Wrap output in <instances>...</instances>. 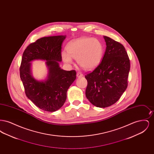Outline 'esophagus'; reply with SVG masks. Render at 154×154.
I'll return each mask as SVG.
<instances>
[{"label":"esophagus","instance_id":"esophagus-1","mask_svg":"<svg viewBox=\"0 0 154 154\" xmlns=\"http://www.w3.org/2000/svg\"><path fill=\"white\" fill-rule=\"evenodd\" d=\"M83 76V74L80 73V72H78L77 73V77H78V78H81V77H82Z\"/></svg>","mask_w":154,"mask_h":154}]
</instances>
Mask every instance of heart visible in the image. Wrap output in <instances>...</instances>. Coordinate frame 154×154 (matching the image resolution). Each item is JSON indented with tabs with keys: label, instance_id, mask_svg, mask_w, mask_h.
<instances>
[{
	"label": "heart",
	"instance_id": "heart-1",
	"mask_svg": "<svg viewBox=\"0 0 154 154\" xmlns=\"http://www.w3.org/2000/svg\"><path fill=\"white\" fill-rule=\"evenodd\" d=\"M67 52L63 51L61 57L67 65L73 63L76 59L78 64L87 70L95 68L102 59L104 48L100 40L95 38L83 37L70 42L66 47Z\"/></svg>",
	"mask_w": 154,
	"mask_h": 154
}]
</instances>
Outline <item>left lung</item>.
I'll return each mask as SVG.
<instances>
[{
  "mask_svg": "<svg viewBox=\"0 0 154 154\" xmlns=\"http://www.w3.org/2000/svg\"><path fill=\"white\" fill-rule=\"evenodd\" d=\"M106 50L102 62L85 77V95L96 107L104 108L119 99L128 87L130 60L124 45L104 36Z\"/></svg>",
  "mask_w": 154,
  "mask_h": 154,
  "instance_id": "obj_1",
  "label": "left lung"
}]
</instances>
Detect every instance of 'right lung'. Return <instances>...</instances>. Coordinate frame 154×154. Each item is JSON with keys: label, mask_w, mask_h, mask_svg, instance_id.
Listing matches in <instances>:
<instances>
[{"label": "right lung", "mask_w": 154, "mask_h": 154, "mask_svg": "<svg viewBox=\"0 0 154 154\" xmlns=\"http://www.w3.org/2000/svg\"><path fill=\"white\" fill-rule=\"evenodd\" d=\"M66 36L44 37L29 44L22 55L20 78L25 94L37 107L45 111L60 109L67 97V89L76 79V72L66 71L59 67L62 61V44ZM44 60L49 69L48 78L38 81L32 76L30 62Z\"/></svg>", "instance_id": "1"}]
</instances>
